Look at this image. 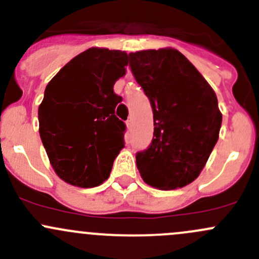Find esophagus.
Here are the masks:
<instances>
[{
  "mask_svg": "<svg viewBox=\"0 0 259 259\" xmlns=\"http://www.w3.org/2000/svg\"><path fill=\"white\" fill-rule=\"evenodd\" d=\"M125 124H126L127 127H132V125H133V119H132V117H129V119H127L126 121H125Z\"/></svg>",
  "mask_w": 259,
  "mask_h": 259,
  "instance_id": "34e87169",
  "label": "esophagus"
}]
</instances>
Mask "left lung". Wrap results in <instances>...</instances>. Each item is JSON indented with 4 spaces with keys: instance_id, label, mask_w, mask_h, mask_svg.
Returning <instances> with one entry per match:
<instances>
[{
    "instance_id": "1",
    "label": "left lung",
    "mask_w": 259,
    "mask_h": 259,
    "mask_svg": "<svg viewBox=\"0 0 259 259\" xmlns=\"http://www.w3.org/2000/svg\"><path fill=\"white\" fill-rule=\"evenodd\" d=\"M129 57L154 115L153 142L137 154L140 176L161 190L185 187L199 177L218 142L222 113L215 93L178 50H143Z\"/></svg>"
}]
</instances>
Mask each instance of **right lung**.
<instances>
[{"mask_svg":"<svg viewBox=\"0 0 259 259\" xmlns=\"http://www.w3.org/2000/svg\"><path fill=\"white\" fill-rule=\"evenodd\" d=\"M127 54L91 48L48 83L38 106V132L60 179L80 188L103 184L124 148L125 124L115 116L122 100L114 85L126 72Z\"/></svg>","mask_w":259,"mask_h":259,"instance_id":"obj_1","label":"right lung"}]
</instances>
